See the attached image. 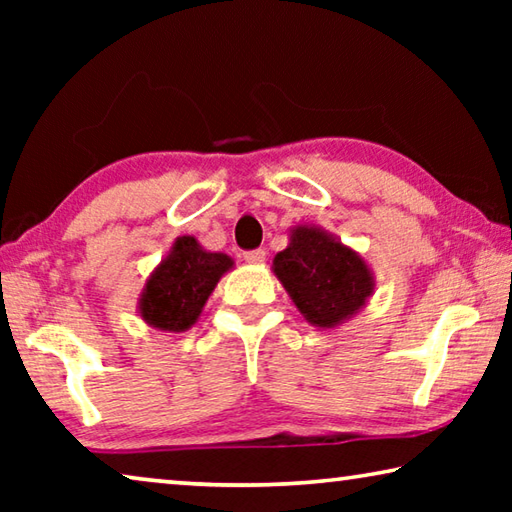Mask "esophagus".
<instances>
[{"label": "esophagus", "instance_id": "1", "mask_svg": "<svg viewBox=\"0 0 512 512\" xmlns=\"http://www.w3.org/2000/svg\"><path fill=\"white\" fill-rule=\"evenodd\" d=\"M244 259H246L248 264H264V259H266V250H264V248L248 250V253L244 255Z\"/></svg>", "mask_w": 512, "mask_h": 512}]
</instances>
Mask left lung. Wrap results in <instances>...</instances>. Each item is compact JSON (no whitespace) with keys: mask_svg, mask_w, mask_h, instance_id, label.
<instances>
[{"mask_svg":"<svg viewBox=\"0 0 512 512\" xmlns=\"http://www.w3.org/2000/svg\"><path fill=\"white\" fill-rule=\"evenodd\" d=\"M271 271L309 325L334 329L348 323L375 293V275L357 250L318 225L298 223Z\"/></svg>","mask_w":512,"mask_h":512,"instance_id":"left-lung-1","label":"left lung"}]
</instances>
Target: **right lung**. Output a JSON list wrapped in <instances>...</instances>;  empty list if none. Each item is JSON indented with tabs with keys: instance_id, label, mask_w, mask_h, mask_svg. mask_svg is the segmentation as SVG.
<instances>
[{
	"instance_id": "1",
	"label": "right lung",
	"mask_w": 512,
	"mask_h": 512,
	"mask_svg": "<svg viewBox=\"0 0 512 512\" xmlns=\"http://www.w3.org/2000/svg\"><path fill=\"white\" fill-rule=\"evenodd\" d=\"M232 268L235 259L225 253L205 250L192 235L176 237L146 280L137 298V314L160 332H187L201 318L216 284Z\"/></svg>"
}]
</instances>
